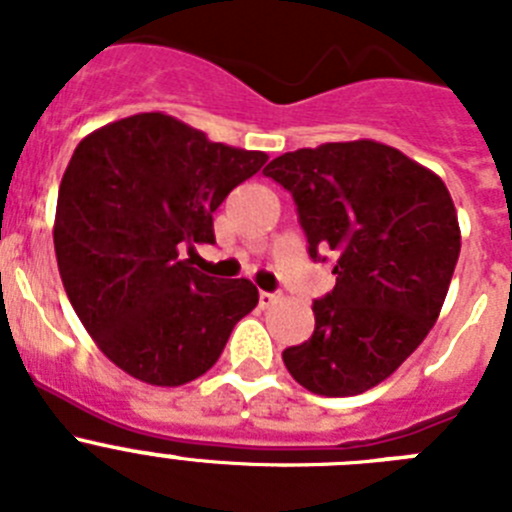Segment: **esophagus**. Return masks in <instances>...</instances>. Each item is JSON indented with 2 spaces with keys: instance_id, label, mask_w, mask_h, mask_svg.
Returning <instances> with one entry per match:
<instances>
[{
  "instance_id": "esophagus-1",
  "label": "esophagus",
  "mask_w": 512,
  "mask_h": 512,
  "mask_svg": "<svg viewBox=\"0 0 512 512\" xmlns=\"http://www.w3.org/2000/svg\"><path fill=\"white\" fill-rule=\"evenodd\" d=\"M277 300H279V295H274V292H259V305L261 307H271Z\"/></svg>"
}]
</instances>
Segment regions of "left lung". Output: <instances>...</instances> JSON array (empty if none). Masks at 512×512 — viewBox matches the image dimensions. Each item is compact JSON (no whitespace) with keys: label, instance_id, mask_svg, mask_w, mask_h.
Segmentation results:
<instances>
[{"label":"left lung","instance_id":"obj_1","mask_svg":"<svg viewBox=\"0 0 512 512\" xmlns=\"http://www.w3.org/2000/svg\"><path fill=\"white\" fill-rule=\"evenodd\" d=\"M297 205L310 259L333 261L336 287L312 302L315 330L284 348L315 395L372 390L438 320L461 233L441 176L377 140L323 143L264 169Z\"/></svg>","mask_w":512,"mask_h":512}]
</instances>
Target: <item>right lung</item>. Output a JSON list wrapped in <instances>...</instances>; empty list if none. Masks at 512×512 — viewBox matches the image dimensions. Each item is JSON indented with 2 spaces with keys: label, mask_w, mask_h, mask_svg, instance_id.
I'll list each match as a JSON object with an SVG mask.
<instances>
[{
  "label": "right lung",
  "mask_w": 512,
  "mask_h": 512,
  "mask_svg": "<svg viewBox=\"0 0 512 512\" xmlns=\"http://www.w3.org/2000/svg\"><path fill=\"white\" fill-rule=\"evenodd\" d=\"M164 112L110 122L81 140L61 179V282L89 336L122 372L179 387L220 359L259 302L248 279L207 277L182 259L212 243V212L266 164Z\"/></svg>",
  "instance_id": "right-lung-1"
}]
</instances>
